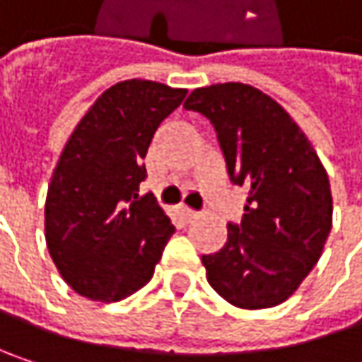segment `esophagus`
Wrapping results in <instances>:
<instances>
[{
  "label": "esophagus",
  "instance_id": "34e87169",
  "mask_svg": "<svg viewBox=\"0 0 362 362\" xmlns=\"http://www.w3.org/2000/svg\"><path fill=\"white\" fill-rule=\"evenodd\" d=\"M182 216H184L188 222H192V220H197V218H199V214H197L194 209H188V207H182Z\"/></svg>",
  "mask_w": 362,
  "mask_h": 362
}]
</instances>
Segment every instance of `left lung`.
Wrapping results in <instances>:
<instances>
[{"mask_svg":"<svg viewBox=\"0 0 362 362\" xmlns=\"http://www.w3.org/2000/svg\"><path fill=\"white\" fill-rule=\"evenodd\" d=\"M184 109L214 123L230 180L250 194L241 226L228 224L224 247L201 257L207 283L237 308L279 306L325 247L333 222L325 168L293 117L253 86L197 88Z\"/></svg>","mask_w":362,"mask_h":362,"instance_id":"left-lung-1","label":"left lung"}]
</instances>
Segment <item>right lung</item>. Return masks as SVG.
Instances as JSON below:
<instances>
[{
    "label": "right lung",
    "mask_w": 362,
    "mask_h": 362,
    "mask_svg": "<svg viewBox=\"0 0 362 362\" xmlns=\"http://www.w3.org/2000/svg\"><path fill=\"white\" fill-rule=\"evenodd\" d=\"M184 88L125 79L105 90L69 136L45 197V245L64 283L94 302L144 287L174 226L153 197H138L142 159Z\"/></svg>",
    "instance_id": "add662e5"
}]
</instances>
